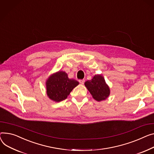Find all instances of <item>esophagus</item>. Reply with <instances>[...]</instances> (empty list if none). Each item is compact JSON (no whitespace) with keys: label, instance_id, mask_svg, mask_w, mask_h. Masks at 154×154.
<instances>
[{"label":"esophagus","instance_id":"obj_1","mask_svg":"<svg viewBox=\"0 0 154 154\" xmlns=\"http://www.w3.org/2000/svg\"><path fill=\"white\" fill-rule=\"evenodd\" d=\"M79 82H80V84H84V82H85V80H79Z\"/></svg>","mask_w":154,"mask_h":154}]
</instances>
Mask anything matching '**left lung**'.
Wrapping results in <instances>:
<instances>
[{
  "label": "left lung",
  "instance_id": "8db88e82",
  "mask_svg": "<svg viewBox=\"0 0 154 154\" xmlns=\"http://www.w3.org/2000/svg\"><path fill=\"white\" fill-rule=\"evenodd\" d=\"M85 85L93 98L98 101L106 99L109 95V88L101 75H95L91 80L86 81Z\"/></svg>",
  "mask_w": 154,
  "mask_h": 154
}]
</instances>
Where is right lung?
<instances>
[{
  "instance_id": "obj_1",
  "label": "right lung",
  "mask_w": 154,
  "mask_h": 154,
  "mask_svg": "<svg viewBox=\"0 0 154 154\" xmlns=\"http://www.w3.org/2000/svg\"><path fill=\"white\" fill-rule=\"evenodd\" d=\"M79 84L77 80L69 79L65 72L59 71L49 76L46 80L47 95L54 101H61L67 98L71 91Z\"/></svg>"
}]
</instances>
